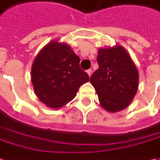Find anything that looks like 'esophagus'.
Returning a JSON list of instances; mask_svg holds the SVG:
<instances>
[{
    "label": "esophagus",
    "mask_w": 160,
    "mask_h": 160,
    "mask_svg": "<svg viewBox=\"0 0 160 160\" xmlns=\"http://www.w3.org/2000/svg\"><path fill=\"white\" fill-rule=\"evenodd\" d=\"M87 73L88 74V76H91V74H92V70H91V69H88V70L87 71Z\"/></svg>",
    "instance_id": "obj_1"
}]
</instances>
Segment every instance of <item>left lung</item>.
<instances>
[{
	"label": "left lung",
	"mask_w": 160,
	"mask_h": 160,
	"mask_svg": "<svg viewBox=\"0 0 160 160\" xmlns=\"http://www.w3.org/2000/svg\"><path fill=\"white\" fill-rule=\"evenodd\" d=\"M97 61L99 68L90 77V82L100 104L108 112L121 111L130 105L138 92V68L120 44L99 49Z\"/></svg>",
	"instance_id": "1"
}]
</instances>
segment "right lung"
Segmentation results:
<instances>
[{
  "label": "right lung",
  "instance_id": "add662e5",
  "mask_svg": "<svg viewBox=\"0 0 160 160\" xmlns=\"http://www.w3.org/2000/svg\"><path fill=\"white\" fill-rule=\"evenodd\" d=\"M88 80V74L80 69V58L70 45L57 39L40 50L31 66L35 94L51 108H60L71 102Z\"/></svg>",
  "mask_w": 160,
  "mask_h": 160
}]
</instances>
